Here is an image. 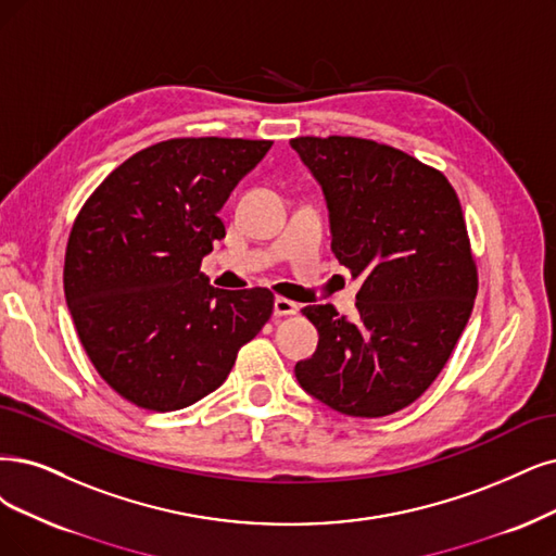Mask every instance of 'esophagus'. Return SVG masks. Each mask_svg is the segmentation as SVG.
I'll use <instances>...</instances> for the list:
<instances>
[{
    "mask_svg": "<svg viewBox=\"0 0 556 556\" xmlns=\"http://www.w3.org/2000/svg\"><path fill=\"white\" fill-rule=\"evenodd\" d=\"M300 312V304L289 298H277L275 300V316H295Z\"/></svg>",
    "mask_w": 556,
    "mask_h": 556,
    "instance_id": "esophagus-1",
    "label": "esophagus"
}]
</instances>
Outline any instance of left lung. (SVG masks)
I'll list each match as a JSON object with an SVG mask.
<instances>
[{
	"label": "left lung",
	"instance_id": "8db88e82",
	"mask_svg": "<svg viewBox=\"0 0 556 556\" xmlns=\"http://www.w3.org/2000/svg\"><path fill=\"white\" fill-rule=\"evenodd\" d=\"M291 147L323 188L334 256L364 279L353 323L332 304L304 306L318 348L295 378L341 415H394L440 376L475 306L458 194L442 172L374 139L295 137Z\"/></svg>",
	"mask_w": 556,
	"mask_h": 556
}]
</instances>
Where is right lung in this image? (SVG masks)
<instances>
[{"label":"right lung","mask_w":556,"mask_h":556,"mask_svg":"<svg viewBox=\"0 0 556 556\" xmlns=\"http://www.w3.org/2000/svg\"><path fill=\"white\" fill-rule=\"evenodd\" d=\"M270 147L229 137L153 143L77 213L64 261L68 309L100 378L137 407L172 413L208 396L270 320L273 291L215 289L201 273L226 236L224 201Z\"/></svg>","instance_id":"add662e5"}]
</instances>
